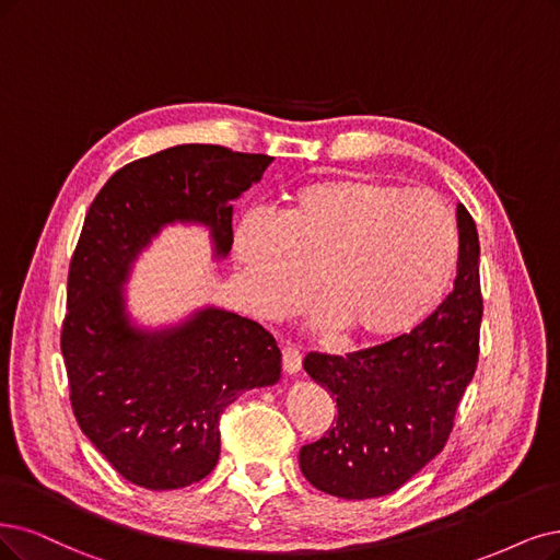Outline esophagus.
<instances>
[{
	"mask_svg": "<svg viewBox=\"0 0 560 560\" xmlns=\"http://www.w3.org/2000/svg\"><path fill=\"white\" fill-rule=\"evenodd\" d=\"M281 364H283V371L288 376H298L300 371H302V355H300V350H295V348H283L281 350Z\"/></svg>",
	"mask_w": 560,
	"mask_h": 560,
	"instance_id": "34e87169",
	"label": "esophagus"
}]
</instances>
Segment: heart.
Masks as SVG:
<instances>
[{
	"label": "heart",
	"instance_id": "1",
	"mask_svg": "<svg viewBox=\"0 0 560 560\" xmlns=\"http://www.w3.org/2000/svg\"><path fill=\"white\" fill-rule=\"evenodd\" d=\"M231 254L258 316L295 312L312 281L320 332L378 343L436 308L457 269L459 235L439 196L339 175L285 194L275 223L240 221Z\"/></svg>",
	"mask_w": 560,
	"mask_h": 560
}]
</instances>
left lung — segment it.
<instances>
[{"label":"left lung","mask_w":560,"mask_h":560,"mask_svg":"<svg viewBox=\"0 0 560 560\" xmlns=\"http://www.w3.org/2000/svg\"><path fill=\"white\" fill-rule=\"evenodd\" d=\"M457 225L454 291L422 325L346 358L306 355V374L337 399V424L300 450L316 489L346 501L381 499L443 450L478 364L482 320L480 240L464 205Z\"/></svg>","instance_id":"left-lung-1"}]
</instances>
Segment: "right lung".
Instances as JSON below:
<instances>
[{
	"label": "right lung",
	"mask_w": 560,
	"mask_h": 560,
	"mask_svg": "<svg viewBox=\"0 0 560 560\" xmlns=\"http://www.w3.org/2000/svg\"><path fill=\"white\" fill-rule=\"evenodd\" d=\"M275 156L175 144L117 171L85 217L61 325L73 416L138 487L168 491L219 462V412L242 392L277 385L281 350L265 329L217 304L161 325L133 316L127 283L168 225H198L212 260L233 244V202Z\"/></svg>",
	"instance_id": "right-lung-1"
}]
</instances>
